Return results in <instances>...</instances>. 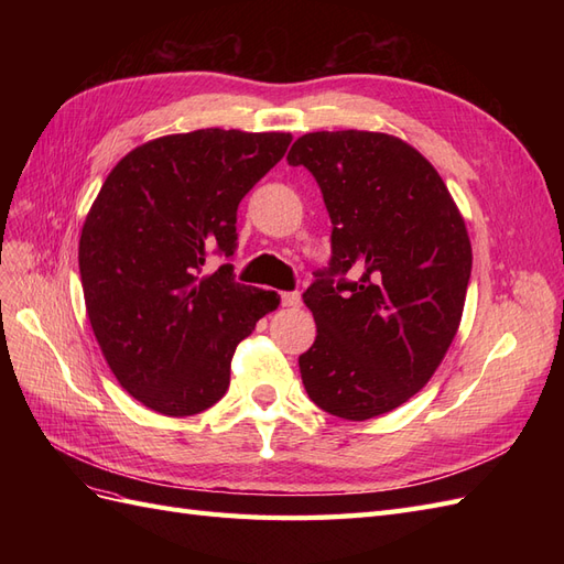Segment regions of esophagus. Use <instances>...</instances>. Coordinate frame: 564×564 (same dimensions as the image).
Segmentation results:
<instances>
[{
  "mask_svg": "<svg viewBox=\"0 0 564 564\" xmlns=\"http://www.w3.org/2000/svg\"><path fill=\"white\" fill-rule=\"evenodd\" d=\"M280 303H282V308H299L301 294L299 292H282Z\"/></svg>",
  "mask_w": 564,
  "mask_h": 564,
  "instance_id": "obj_1",
  "label": "esophagus"
}]
</instances>
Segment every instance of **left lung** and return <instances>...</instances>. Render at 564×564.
Instances as JSON below:
<instances>
[{"label":"left lung","instance_id":"8db88e82","mask_svg":"<svg viewBox=\"0 0 564 564\" xmlns=\"http://www.w3.org/2000/svg\"><path fill=\"white\" fill-rule=\"evenodd\" d=\"M286 162L315 176L334 226L329 268L303 294L317 324L299 357L305 392L338 419L381 416L431 381L456 336L473 268L464 216L395 135L305 133Z\"/></svg>","mask_w":564,"mask_h":564}]
</instances>
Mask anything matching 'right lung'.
Instances as JSON below:
<instances>
[{
    "mask_svg": "<svg viewBox=\"0 0 564 564\" xmlns=\"http://www.w3.org/2000/svg\"><path fill=\"white\" fill-rule=\"evenodd\" d=\"M292 133L197 129L131 150L84 220L79 275L115 379L164 416H193L230 386L237 344L280 296L235 282L237 207Z\"/></svg>",
    "mask_w": 564,
    "mask_h": 564,
    "instance_id": "obj_1",
    "label": "right lung"
}]
</instances>
